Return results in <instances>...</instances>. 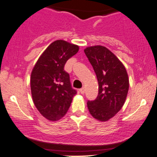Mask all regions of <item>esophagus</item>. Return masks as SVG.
Returning <instances> with one entry per match:
<instances>
[{"label":"esophagus","mask_w":157,"mask_h":157,"mask_svg":"<svg viewBox=\"0 0 157 157\" xmlns=\"http://www.w3.org/2000/svg\"><path fill=\"white\" fill-rule=\"evenodd\" d=\"M80 93H81V94H83V93H85L84 87H82L81 89H80Z\"/></svg>","instance_id":"1"}]
</instances>
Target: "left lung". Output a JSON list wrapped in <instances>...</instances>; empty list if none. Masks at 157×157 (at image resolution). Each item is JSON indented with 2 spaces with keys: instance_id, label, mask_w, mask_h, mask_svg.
Here are the masks:
<instances>
[{
  "instance_id": "left-lung-1",
  "label": "left lung",
  "mask_w": 157,
  "mask_h": 157,
  "mask_svg": "<svg viewBox=\"0 0 157 157\" xmlns=\"http://www.w3.org/2000/svg\"><path fill=\"white\" fill-rule=\"evenodd\" d=\"M84 52L99 83L97 97L87 102L89 112L96 119L106 121L121 110L125 102L129 88L127 71L119 59L105 47H88Z\"/></svg>"
}]
</instances>
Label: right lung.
I'll list each match as a JSON object with an SVG mask.
<instances>
[{
    "instance_id": "obj_1",
    "label": "right lung",
    "mask_w": 157,
    "mask_h": 157,
    "mask_svg": "<svg viewBox=\"0 0 157 157\" xmlns=\"http://www.w3.org/2000/svg\"><path fill=\"white\" fill-rule=\"evenodd\" d=\"M78 50L77 45L66 41H55L42 53L32 71L33 102L42 115L50 121L64 117L77 94L64 68L67 60Z\"/></svg>"
}]
</instances>
